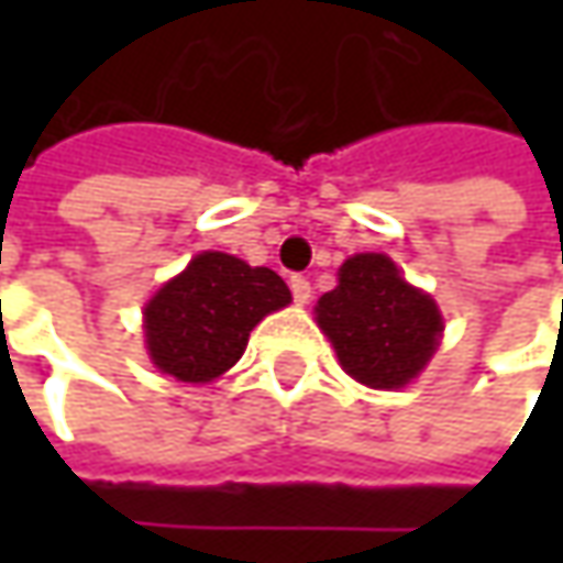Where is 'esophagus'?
I'll return each mask as SVG.
<instances>
[{"label":"esophagus","mask_w":563,"mask_h":563,"mask_svg":"<svg viewBox=\"0 0 563 563\" xmlns=\"http://www.w3.org/2000/svg\"><path fill=\"white\" fill-rule=\"evenodd\" d=\"M291 294L294 300L303 307V303H310V297H313V288H310V282L303 278V275H291Z\"/></svg>","instance_id":"1"}]
</instances>
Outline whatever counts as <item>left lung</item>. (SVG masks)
Segmentation results:
<instances>
[{
    "label": "left lung",
    "mask_w": 563,
    "mask_h": 563,
    "mask_svg": "<svg viewBox=\"0 0 563 563\" xmlns=\"http://www.w3.org/2000/svg\"><path fill=\"white\" fill-rule=\"evenodd\" d=\"M347 376L369 388H404L432 360L444 332L435 300L407 285L385 253H357L338 269V285L316 303Z\"/></svg>",
    "instance_id": "left-lung-1"
}]
</instances>
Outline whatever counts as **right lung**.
Masks as SVG:
<instances>
[{"mask_svg": "<svg viewBox=\"0 0 563 563\" xmlns=\"http://www.w3.org/2000/svg\"><path fill=\"white\" fill-rule=\"evenodd\" d=\"M288 303L291 291L282 275L206 250L143 307L146 351L165 376L212 382L241 360L256 322Z\"/></svg>", "mask_w": 563, "mask_h": 563, "instance_id": "right-lung-1", "label": "right lung"}]
</instances>
